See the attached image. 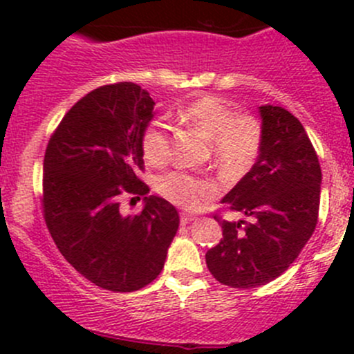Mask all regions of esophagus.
Here are the masks:
<instances>
[{
	"instance_id": "34e87169",
	"label": "esophagus",
	"mask_w": 354,
	"mask_h": 354,
	"mask_svg": "<svg viewBox=\"0 0 354 354\" xmlns=\"http://www.w3.org/2000/svg\"><path fill=\"white\" fill-rule=\"evenodd\" d=\"M194 219H195V217L192 216V214H185V212L180 214V223L183 224V226H185V224L192 223V221H194Z\"/></svg>"
}]
</instances>
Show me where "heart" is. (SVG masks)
Segmentation results:
<instances>
[{"instance_id":"b5f03b06","label":"heart","mask_w":354,"mask_h":354,"mask_svg":"<svg viewBox=\"0 0 354 354\" xmlns=\"http://www.w3.org/2000/svg\"><path fill=\"white\" fill-rule=\"evenodd\" d=\"M181 121L212 138L217 166L230 178L243 176L255 164L262 147V124L252 114H238L233 106L217 95H203L178 111ZM171 131L162 120H151L140 131V147L145 160L160 166L171 156ZM156 190L174 205L195 209L216 194L210 178L188 171H169L156 181Z\"/></svg>"}]
</instances>
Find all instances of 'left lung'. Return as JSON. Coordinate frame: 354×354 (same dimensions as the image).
Listing matches in <instances>:
<instances>
[{
	"mask_svg": "<svg viewBox=\"0 0 354 354\" xmlns=\"http://www.w3.org/2000/svg\"><path fill=\"white\" fill-rule=\"evenodd\" d=\"M262 147L257 162L223 198L248 221L230 223L205 253L210 274L230 288L263 286L298 259L319 221V157L296 116L281 106H260Z\"/></svg>",
	"mask_w": 354,
	"mask_h": 354,
	"instance_id": "obj_1",
	"label": "left lung"
}]
</instances>
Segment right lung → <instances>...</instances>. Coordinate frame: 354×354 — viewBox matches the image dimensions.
Instances as JSON below:
<instances>
[{
	"label": "right lung",
	"instance_id": "obj_1",
	"mask_svg": "<svg viewBox=\"0 0 354 354\" xmlns=\"http://www.w3.org/2000/svg\"><path fill=\"white\" fill-rule=\"evenodd\" d=\"M154 106L133 82L101 85L68 109L46 147V226L70 266L108 291L151 284L180 226L178 210L156 195L133 216L120 209L121 195L149 192L138 176L145 169L140 131Z\"/></svg>",
	"mask_w": 354,
	"mask_h": 354
}]
</instances>
